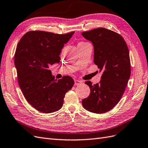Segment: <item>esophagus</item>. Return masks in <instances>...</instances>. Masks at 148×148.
Here are the masks:
<instances>
[{"mask_svg":"<svg viewBox=\"0 0 148 148\" xmlns=\"http://www.w3.org/2000/svg\"><path fill=\"white\" fill-rule=\"evenodd\" d=\"M82 83V82L80 80H78V79H75V85L76 86L80 85Z\"/></svg>","mask_w":148,"mask_h":148,"instance_id":"obj_1","label":"esophagus"}]
</instances>
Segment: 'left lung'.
I'll list each match as a JSON object with an SVG mask.
<instances>
[{"instance_id":"left-lung-1","label":"left lung","mask_w":148,"mask_h":148,"mask_svg":"<svg viewBox=\"0 0 148 148\" xmlns=\"http://www.w3.org/2000/svg\"><path fill=\"white\" fill-rule=\"evenodd\" d=\"M82 35L94 46V63L103 73L99 83L85 84L90 94L82 100L85 109L98 114L108 112L117 105L131 75L129 50L125 40L114 31L97 28Z\"/></svg>"}]
</instances>
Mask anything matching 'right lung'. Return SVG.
Returning a JSON list of instances; mask_svg holds the SVG:
<instances>
[{"instance_id":"1","label":"right lung","mask_w":148,"mask_h":148,"mask_svg":"<svg viewBox=\"0 0 148 148\" xmlns=\"http://www.w3.org/2000/svg\"><path fill=\"white\" fill-rule=\"evenodd\" d=\"M74 32L29 31L18 43L14 62L19 86L27 101L40 112L50 113L60 109L66 93L74 85L70 76L57 80L49 70L60 62L61 50Z\"/></svg>"}]
</instances>
